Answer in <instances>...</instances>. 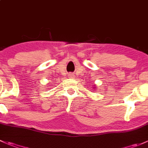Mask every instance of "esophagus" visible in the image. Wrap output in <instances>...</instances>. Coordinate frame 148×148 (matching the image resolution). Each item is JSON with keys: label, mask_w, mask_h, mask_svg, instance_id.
Here are the masks:
<instances>
[{"label": "esophagus", "mask_w": 148, "mask_h": 148, "mask_svg": "<svg viewBox=\"0 0 148 148\" xmlns=\"http://www.w3.org/2000/svg\"><path fill=\"white\" fill-rule=\"evenodd\" d=\"M69 78H71L72 77V74H69Z\"/></svg>", "instance_id": "esophagus-1"}]
</instances>
